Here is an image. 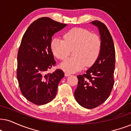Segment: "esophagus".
I'll list each match as a JSON object with an SVG mask.
<instances>
[{
	"label": "esophagus",
	"mask_w": 131,
	"mask_h": 131,
	"mask_svg": "<svg viewBox=\"0 0 131 131\" xmlns=\"http://www.w3.org/2000/svg\"><path fill=\"white\" fill-rule=\"evenodd\" d=\"M71 75V74L70 73H69V72H65V73H64V75L66 76V77H68V76H69Z\"/></svg>",
	"instance_id": "obj_1"
}]
</instances>
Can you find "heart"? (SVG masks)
Returning <instances> with one entry per match:
<instances>
[{
    "label": "heart",
    "mask_w": 131,
    "mask_h": 131,
    "mask_svg": "<svg viewBox=\"0 0 131 131\" xmlns=\"http://www.w3.org/2000/svg\"><path fill=\"white\" fill-rule=\"evenodd\" d=\"M101 39L97 34L81 28H75L67 31L63 39L55 37L51 43V50L59 60H63L73 50L74 57L68 59L61 64L63 70L74 72L85 66L93 64L101 50Z\"/></svg>",
    "instance_id": "obj_1"
}]
</instances>
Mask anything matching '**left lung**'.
<instances>
[{
  "instance_id": "obj_1",
  "label": "left lung",
  "mask_w": 131,
  "mask_h": 131,
  "mask_svg": "<svg viewBox=\"0 0 131 131\" xmlns=\"http://www.w3.org/2000/svg\"><path fill=\"white\" fill-rule=\"evenodd\" d=\"M101 36V50L97 60L85 74L77 75L78 85L74 97L79 105L87 109L99 106L110 95L114 85L115 47L110 31L103 23L92 21Z\"/></svg>"
}]
</instances>
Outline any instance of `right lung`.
Returning a JSON list of instances; mask_svg holds the SVG:
<instances>
[{
  "mask_svg": "<svg viewBox=\"0 0 131 131\" xmlns=\"http://www.w3.org/2000/svg\"><path fill=\"white\" fill-rule=\"evenodd\" d=\"M67 24L49 17L34 21L25 32L17 54V78L20 91L28 100L45 105L54 99L64 77L62 69L46 74L56 62L51 48L52 36Z\"/></svg>",
  "mask_w": 131,
  "mask_h": 131,
  "instance_id": "obj_1",
  "label": "right lung"
}]
</instances>
